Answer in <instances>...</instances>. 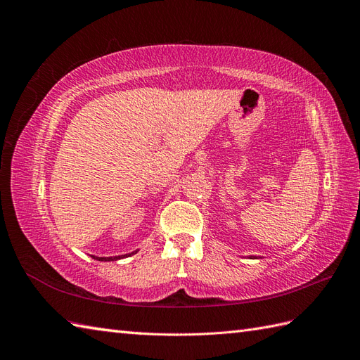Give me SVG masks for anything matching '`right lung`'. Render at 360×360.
<instances>
[{
  "instance_id": "right-lung-1",
  "label": "right lung",
  "mask_w": 360,
  "mask_h": 360,
  "mask_svg": "<svg viewBox=\"0 0 360 360\" xmlns=\"http://www.w3.org/2000/svg\"><path fill=\"white\" fill-rule=\"evenodd\" d=\"M135 252H136V250H135ZM135 252H132V254H135ZM129 255L126 254V255H118V257H94V255H91V257L94 259H99V261H114V259H120V258H124V257H129Z\"/></svg>"
}]
</instances>
